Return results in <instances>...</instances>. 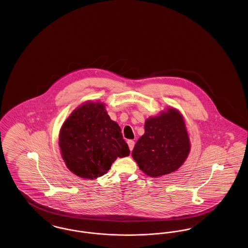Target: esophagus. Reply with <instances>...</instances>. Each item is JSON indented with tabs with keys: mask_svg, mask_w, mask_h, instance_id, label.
<instances>
[{
	"mask_svg": "<svg viewBox=\"0 0 248 248\" xmlns=\"http://www.w3.org/2000/svg\"><path fill=\"white\" fill-rule=\"evenodd\" d=\"M127 144H128V147H129V150L132 152L133 151V149H134V146H135V141H133V140H128L127 141Z\"/></svg>",
	"mask_w": 248,
	"mask_h": 248,
	"instance_id": "1",
	"label": "esophagus"
}]
</instances>
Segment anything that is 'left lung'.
<instances>
[{"label":"left lung","mask_w":248,"mask_h":248,"mask_svg":"<svg viewBox=\"0 0 248 248\" xmlns=\"http://www.w3.org/2000/svg\"><path fill=\"white\" fill-rule=\"evenodd\" d=\"M145 133L136 143L132 156L147 176L159 177L177 171L190 151L182 114L168 108L145 122Z\"/></svg>","instance_id":"1"}]
</instances>
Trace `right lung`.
I'll return each mask as SVG.
<instances>
[{"label":"right lung","mask_w":248,"mask_h":248,"mask_svg":"<svg viewBox=\"0 0 248 248\" xmlns=\"http://www.w3.org/2000/svg\"><path fill=\"white\" fill-rule=\"evenodd\" d=\"M59 147L67 167L86 179L102 177L117 157L130 154L118 124L98 101L85 102L71 112L60 129Z\"/></svg>","instance_id":"add662e5"}]
</instances>
